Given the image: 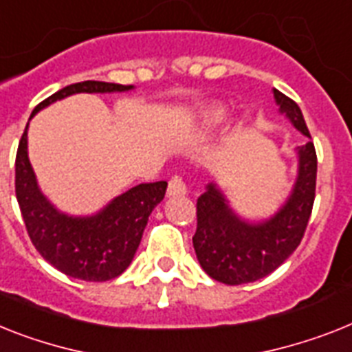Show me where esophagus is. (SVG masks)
I'll return each instance as SVG.
<instances>
[{
    "instance_id": "34e87169",
    "label": "esophagus",
    "mask_w": 352,
    "mask_h": 352,
    "mask_svg": "<svg viewBox=\"0 0 352 352\" xmlns=\"http://www.w3.org/2000/svg\"><path fill=\"white\" fill-rule=\"evenodd\" d=\"M185 194H187V187H185V183H183L179 178L170 179L169 187H167V196L179 197V196H185Z\"/></svg>"
}]
</instances>
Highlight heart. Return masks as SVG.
Masks as SVG:
<instances>
[{
	"label": "heart",
	"instance_id": "heart-1",
	"mask_svg": "<svg viewBox=\"0 0 352 352\" xmlns=\"http://www.w3.org/2000/svg\"><path fill=\"white\" fill-rule=\"evenodd\" d=\"M226 118V109L225 107L219 106H212L207 107V109H203L201 115L197 117L196 124H194V129L199 135H205V133H210V131L217 129V127L221 126L223 122Z\"/></svg>",
	"mask_w": 352,
	"mask_h": 352
}]
</instances>
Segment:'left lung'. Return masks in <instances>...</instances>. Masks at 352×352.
I'll return each instance as SVG.
<instances>
[{"label":"left lung","mask_w":352,"mask_h":352,"mask_svg":"<svg viewBox=\"0 0 352 352\" xmlns=\"http://www.w3.org/2000/svg\"><path fill=\"white\" fill-rule=\"evenodd\" d=\"M278 111L304 136H309L300 107L274 89ZM297 179L284 205L274 216L252 223L241 219L216 183L197 197V228L192 237L196 257L214 280L246 284L280 266L300 245L311 216L316 187V153L313 142L297 147Z\"/></svg>","instance_id":"1"}]
</instances>
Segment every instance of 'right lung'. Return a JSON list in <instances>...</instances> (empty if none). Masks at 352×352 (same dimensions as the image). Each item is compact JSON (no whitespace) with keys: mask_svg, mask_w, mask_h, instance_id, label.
I'll return each instance as SVG.
<instances>
[{"mask_svg":"<svg viewBox=\"0 0 352 352\" xmlns=\"http://www.w3.org/2000/svg\"><path fill=\"white\" fill-rule=\"evenodd\" d=\"M133 86L84 80L69 84L39 104L30 118L46 106L75 93L131 91ZM28 124L16 155V197L26 232L43 259L68 277L104 283L124 274L140 245L153 208L165 196L167 182L140 183L113 197L102 210L91 216H69L48 201L37 185L28 160Z\"/></svg>","mask_w":352,"mask_h":352,"instance_id":"add662e5","label":"right lung"}]
</instances>
